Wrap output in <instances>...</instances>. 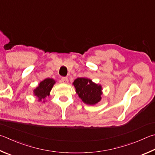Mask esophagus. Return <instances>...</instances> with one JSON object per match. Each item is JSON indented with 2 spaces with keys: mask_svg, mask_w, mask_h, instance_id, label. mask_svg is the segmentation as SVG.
<instances>
[{
  "mask_svg": "<svg viewBox=\"0 0 155 155\" xmlns=\"http://www.w3.org/2000/svg\"><path fill=\"white\" fill-rule=\"evenodd\" d=\"M61 81H62L63 83L67 84L68 83V78L67 77H63V78H61Z\"/></svg>",
  "mask_w": 155,
  "mask_h": 155,
  "instance_id": "esophagus-1",
  "label": "esophagus"
}]
</instances>
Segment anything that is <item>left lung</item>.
I'll return each instance as SVG.
<instances>
[{
	"label": "left lung",
	"instance_id": "obj_1",
	"mask_svg": "<svg viewBox=\"0 0 155 155\" xmlns=\"http://www.w3.org/2000/svg\"><path fill=\"white\" fill-rule=\"evenodd\" d=\"M72 85L74 86L78 97L86 104L95 105L102 100V85L93 82L90 78H77L72 83Z\"/></svg>",
	"mask_w": 155,
	"mask_h": 155
}]
</instances>
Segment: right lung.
I'll use <instances>...</instances> for the list:
<instances>
[{
    "label": "right lung",
    "mask_w": 155,
    "mask_h": 155,
    "mask_svg": "<svg viewBox=\"0 0 155 155\" xmlns=\"http://www.w3.org/2000/svg\"><path fill=\"white\" fill-rule=\"evenodd\" d=\"M55 81L53 78H47L42 81L38 84V86L33 90V94L38 98V102H45L46 97H49L53 85L55 84Z\"/></svg>",
    "instance_id": "obj_1"
}]
</instances>
